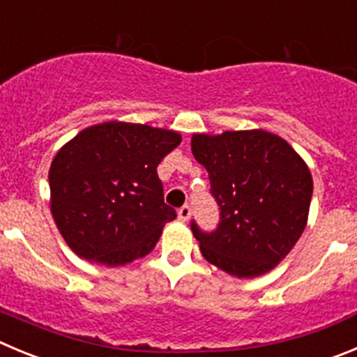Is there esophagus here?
<instances>
[{
	"instance_id": "34e87169",
	"label": "esophagus",
	"mask_w": 357,
	"mask_h": 357,
	"mask_svg": "<svg viewBox=\"0 0 357 357\" xmlns=\"http://www.w3.org/2000/svg\"><path fill=\"white\" fill-rule=\"evenodd\" d=\"M190 215H192V208H190L188 204L181 206V208L178 209V216H179V220H183V222H186V220L190 218Z\"/></svg>"
}]
</instances>
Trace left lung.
Wrapping results in <instances>:
<instances>
[{
	"instance_id": "8db88e82",
	"label": "left lung",
	"mask_w": 357,
	"mask_h": 357,
	"mask_svg": "<svg viewBox=\"0 0 357 357\" xmlns=\"http://www.w3.org/2000/svg\"><path fill=\"white\" fill-rule=\"evenodd\" d=\"M192 153L208 171L220 209L215 231L190 224L204 259L239 278L268 273L306 227L314 192L306 163L264 130L195 133Z\"/></svg>"
}]
</instances>
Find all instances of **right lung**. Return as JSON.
<instances>
[{"instance_id":"obj_1","label":"right lung","mask_w":357,"mask_h":357,"mask_svg":"<svg viewBox=\"0 0 357 357\" xmlns=\"http://www.w3.org/2000/svg\"><path fill=\"white\" fill-rule=\"evenodd\" d=\"M179 142L171 130L109 121L59 149L49 171L51 211L79 257L123 266L155 248L176 218L156 167Z\"/></svg>"}]
</instances>
